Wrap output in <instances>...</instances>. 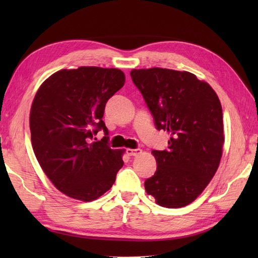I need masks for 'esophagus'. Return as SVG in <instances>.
<instances>
[{
    "instance_id": "1",
    "label": "esophagus",
    "mask_w": 258,
    "mask_h": 258,
    "mask_svg": "<svg viewBox=\"0 0 258 258\" xmlns=\"http://www.w3.org/2000/svg\"><path fill=\"white\" fill-rule=\"evenodd\" d=\"M142 153V150L141 149H128L126 150V154H127L128 156H139Z\"/></svg>"
}]
</instances>
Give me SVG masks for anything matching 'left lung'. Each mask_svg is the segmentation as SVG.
Segmentation results:
<instances>
[{
	"label": "left lung",
	"mask_w": 258,
	"mask_h": 258,
	"mask_svg": "<svg viewBox=\"0 0 258 258\" xmlns=\"http://www.w3.org/2000/svg\"><path fill=\"white\" fill-rule=\"evenodd\" d=\"M158 131L169 133L167 150L152 153L157 168L144 183L158 205L178 208L199 196L220 165L223 143L221 102L206 82L168 69L132 70Z\"/></svg>",
	"instance_id": "1"
}]
</instances>
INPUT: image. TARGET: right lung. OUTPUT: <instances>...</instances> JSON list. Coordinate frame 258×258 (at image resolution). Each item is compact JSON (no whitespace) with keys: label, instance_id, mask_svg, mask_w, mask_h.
<instances>
[{"label":"right lung","instance_id":"right-lung-1","mask_svg":"<svg viewBox=\"0 0 258 258\" xmlns=\"http://www.w3.org/2000/svg\"><path fill=\"white\" fill-rule=\"evenodd\" d=\"M124 83L120 70L82 67L54 73L36 93L30 114L34 154L54 186L72 199H98L123 166L124 150L109 147L102 118ZM100 130L104 138L94 142Z\"/></svg>","mask_w":258,"mask_h":258}]
</instances>
